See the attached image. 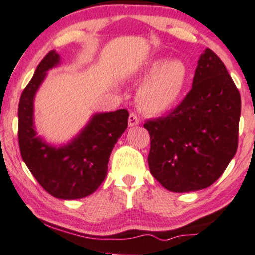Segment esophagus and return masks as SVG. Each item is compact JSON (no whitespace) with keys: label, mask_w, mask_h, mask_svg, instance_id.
Here are the masks:
<instances>
[{"label":"esophagus","mask_w":255,"mask_h":255,"mask_svg":"<svg viewBox=\"0 0 255 255\" xmlns=\"http://www.w3.org/2000/svg\"><path fill=\"white\" fill-rule=\"evenodd\" d=\"M138 124H139V118L137 117V115H134V113H130V116H128V125H130V127H137Z\"/></svg>","instance_id":"34e87169"}]
</instances>
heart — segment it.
Returning <instances> with one entry per match:
<instances>
[{
	"label": "heart",
	"mask_w": 255,
	"mask_h": 255,
	"mask_svg": "<svg viewBox=\"0 0 255 255\" xmlns=\"http://www.w3.org/2000/svg\"><path fill=\"white\" fill-rule=\"evenodd\" d=\"M137 77L145 81L136 95L138 107L148 115H160L172 109L180 99L190 70L181 59L156 58L143 65Z\"/></svg>",
	"instance_id": "1"
}]
</instances>
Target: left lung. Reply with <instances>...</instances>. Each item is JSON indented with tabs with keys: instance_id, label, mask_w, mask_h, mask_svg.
Listing matches in <instances>:
<instances>
[{
	"instance_id": "left-lung-1",
	"label": "left lung",
	"mask_w": 255,
	"mask_h": 255,
	"mask_svg": "<svg viewBox=\"0 0 255 255\" xmlns=\"http://www.w3.org/2000/svg\"><path fill=\"white\" fill-rule=\"evenodd\" d=\"M241 97L210 49L198 59L192 89L166 117L146 122L152 176L176 193L194 192L223 174L238 149Z\"/></svg>"
}]
</instances>
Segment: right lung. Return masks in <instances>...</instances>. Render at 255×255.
Listing matches in <instances>:
<instances>
[{
	"label": "right lung",
	"instance_id": "obj_1",
	"mask_svg": "<svg viewBox=\"0 0 255 255\" xmlns=\"http://www.w3.org/2000/svg\"><path fill=\"white\" fill-rule=\"evenodd\" d=\"M61 65V56L50 51L39 63L19 103V145L27 168L45 191L63 200L85 198L103 184L117 140L127 130L128 112H98L80 132L65 143L51 144L38 136L34 98L47 71Z\"/></svg>",
	"mask_w": 255,
	"mask_h": 255
}]
</instances>
